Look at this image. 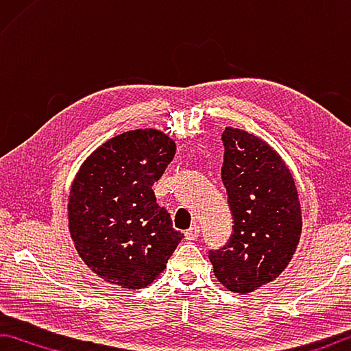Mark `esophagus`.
Returning a JSON list of instances; mask_svg holds the SVG:
<instances>
[{"label":"esophagus","instance_id":"esophagus-1","mask_svg":"<svg viewBox=\"0 0 351 351\" xmlns=\"http://www.w3.org/2000/svg\"><path fill=\"white\" fill-rule=\"evenodd\" d=\"M199 232H200L199 225H195V223H194V225H191V228L185 231V237H186V241H195V239L199 237Z\"/></svg>","mask_w":351,"mask_h":351}]
</instances>
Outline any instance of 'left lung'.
<instances>
[{
	"label": "left lung",
	"instance_id": "left-lung-1",
	"mask_svg": "<svg viewBox=\"0 0 351 351\" xmlns=\"http://www.w3.org/2000/svg\"><path fill=\"white\" fill-rule=\"evenodd\" d=\"M222 182L232 214L228 243L210 250L214 274L232 293L274 280L298 248L302 216L294 179L267 141L225 128Z\"/></svg>",
	"mask_w": 351,
	"mask_h": 351
}]
</instances>
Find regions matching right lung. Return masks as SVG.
Instances as JSON below:
<instances>
[{"label": "right lung", "mask_w": 351, "mask_h": 351, "mask_svg": "<svg viewBox=\"0 0 351 351\" xmlns=\"http://www.w3.org/2000/svg\"><path fill=\"white\" fill-rule=\"evenodd\" d=\"M174 154V140L162 131L135 129L97 147L77 172L67 206L71 237L109 284H152L182 241L152 191Z\"/></svg>", "instance_id": "right-lung-1"}]
</instances>
